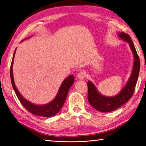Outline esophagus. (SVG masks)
<instances>
[{"label": "esophagus", "instance_id": "obj_1", "mask_svg": "<svg viewBox=\"0 0 146 146\" xmlns=\"http://www.w3.org/2000/svg\"><path fill=\"white\" fill-rule=\"evenodd\" d=\"M77 76H78V78L79 79H83L84 78H85L86 73L85 72V71H80V72L78 74V75H77Z\"/></svg>", "mask_w": 146, "mask_h": 146}]
</instances>
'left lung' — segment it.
<instances>
[{"label":"left lung","mask_w":146,"mask_h":146,"mask_svg":"<svg viewBox=\"0 0 146 146\" xmlns=\"http://www.w3.org/2000/svg\"><path fill=\"white\" fill-rule=\"evenodd\" d=\"M119 36L121 39L129 43L130 47L134 54V67L131 76L127 85L120 92V94L115 97H107L102 95L98 92L95 85L91 82H88V100L89 103L96 110L102 112H109L116 110L130 100L134 94L136 83L138 80L141 63L134 43L131 38L127 34L121 32L119 34Z\"/></svg>","instance_id":"obj_1"}]
</instances>
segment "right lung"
Segmentation results:
<instances>
[{"mask_svg":"<svg viewBox=\"0 0 146 146\" xmlns=\"http://www.w3.org/2000/svg\"><path fill=\"white\" fill-rule=\"evenodd\" d=\"M15 52V51L14 52L13 58H12V63L11 64L10 75L12 87L14 88V90L17 95L19 100L20 101L21 104L23 105L24 107L27 111H29V112L34 115H36L44 117H49L54 115L56 114L61 110V108L63 107L64 102L66 100L69 89L72 86L74 82H75L73 75H70L64 80L63 83H62L60 86V90H59V92L56 97V98L51 102L44 105H41V106L36 105L31 103L29 101L26 100V99H24L23 97V96L20 94V93L17 90L16 86H15L13 74H12V64H13V60Z\"/></svg>","mask_w":146,"mask_h":146,"instance_id":"right-lung-1","label":"right lung"}]
</instances>
